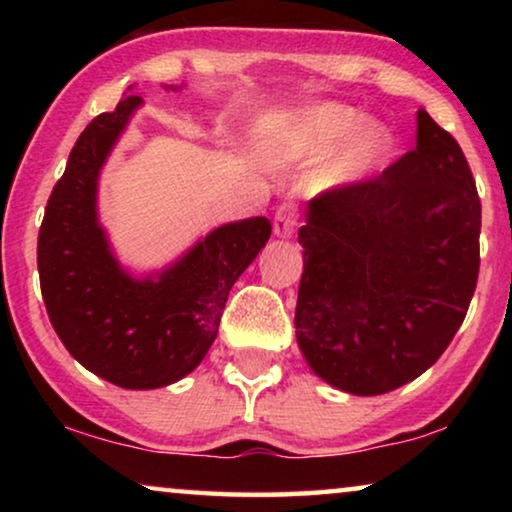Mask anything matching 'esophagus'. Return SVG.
<instances>
[{
  "label": "esophagus",
  "mask_w": 512,
  "mask_h": 512,
  "mask_svg": "<svg viewBox=\"0 0 512 512\" xmlns=\"http://www.w3.org/2000/svg\"><path fill=\"white\" fill-rule=\"evenodd\" d=\"M296 226H298V209L289 205V202H284L275 214V233L279 237H291Z\"/></svg>",
  "instance_id": "obj_1"
}]
</instances>
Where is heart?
I'll use <instances>...</instances> for the list:
<instances>
[{
	"label": "heart",
	"instance_id": "b5f03b06",
	"mask_svg": "<svg viewBox=\"0 0 512 512\" xmlns=\"http://www.w3.org/2000/svg\"><path fill=\"white\" fill-rule=\"evenodd\" d=\"M268 153L275 163L305 165L333 153L324 179L328 184H345L368 174L380 163L387 137L375 125H361L359 111L342 104H317L300 111L268 139Z\"/></svg>",
	"mask_w": 512,
	"mask_h": 512
}]
</instances>
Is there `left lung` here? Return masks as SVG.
<instances>
[{"label": "left lung", "mask_w": 512, "mask_h": 512, "mask_svg": "<svg viewBox=\"0 0 512 512\" xmlns=\"http://www.w3.org/2000/svg\"><path fill=\"white\" fill-rule=\"evenodd\" d=\"M417 146L310 200L296 338L328 384L377 396L440 359L478 284L482 207L450 132L417 111Z\"/></svg>", "instance_id": "1"}]
</instances>
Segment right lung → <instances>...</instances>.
<instances>
[{
  "mask_svg": "<svg viewBox=\"0 0 512 512\" xmlns=\"http://www.w3.org/2000/svg\"><path fill=\"white\" fill-rule=\"evenodd\" d=\"M137 95L95 116L76 139L39 228L48 319L67 352L116 387L158 389L191 373L219 333L228 293L272 233L265 216L228 223L158 279L118 268L95 216L97 174Z\"/></svg>",
  "mask_w": 512,
  "mask_h": 512,
  "instance_id": "right-lung-1",
  "label": "right lung"
}]
</instances>
